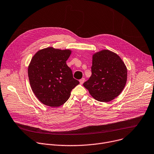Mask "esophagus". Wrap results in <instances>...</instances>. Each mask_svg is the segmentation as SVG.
<instances>
[{
	"label": "esophagus",
	"instance_id": "obj_1",
	"mask_svg": "<svg viewBox=\"0 0 154 154\" xmlns=\"http://www.w3.org/2000/svg\"><path fill=\"white\" fill-rule=\"evenodd\" d=\"M79 82H80V83L81 85H82L83 83H84V82H85V79L84 78H82V79H81L80 80H79Z\"/></svg>",
	"mask_w": 154,
	"mask_h": 154
}]
</instances>
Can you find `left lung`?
I'll return each instance as SVG.
<instances>
[{"label": "left lung", "mask_w": 154, "mask_h": 154, "mask_svg": "<svg viewBox=\"0 0 154 154\" xmlns=\"http://www.w3.org/2000/svg\"><path fill=\"white\" fill-rule=\"evenodd\" d=\"M127 80V69L116 53L104 50L93 55L91 75L83 83L94 98L109 102L117 97Z\"/></svg>", "instance_id": "1"}]
</instances>
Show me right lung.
<instances>
[{
    "label": "right lung",
    "instance_id": "1",
    "mask_svg": "<svg viewBox=\"0 0 154 154\" xmlns=\"http://www.w3.org/2000/svg\"><path fill=\"white\" fill-rule=\"evenodd\" d=\"M71 51L48 47L38 51L28 67L29 83L38 100L46 106L59 107L69 98L79 82L66 64Z\"/></svg>",
    "mask_w": 154,
    "mask_h": 154
}]
</instances>
